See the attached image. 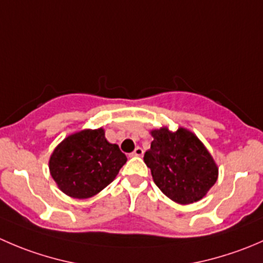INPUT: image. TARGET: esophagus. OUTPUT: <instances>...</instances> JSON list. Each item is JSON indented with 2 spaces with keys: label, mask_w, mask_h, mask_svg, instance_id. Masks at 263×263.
I'll use <instances>...</instances> for the list:
<instances>
[{
  "label": "esophagus",
  "mask_w": 263,
  "mask_h": 263,
  "mask_svg": "<svg viewBox=\"0 0 263 263\" xmlns=\"http://www.w3.org/2000/svg\"><path fill=\"white\" fill-rule=\"evenodd\" d=\"M131 155L132 156H142V155H144V150H142L141 147L137 146L136 148H135V151L131 154Z\"/></svg>",
  "instance_id": "esophagus-1"
}]
</instances>
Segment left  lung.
Masks as SVG:
<instances>
[{"label": "left lung", "instance_id": "left-lung-1", "mask_svg": "<svg viewBox=\"0 0 263 263\" xmlns=\"http://www.w3.org/2000/svg\"><path fill=\"white\" fill-rule=\"evenodd\" d=\"M154 137L144 161L159 190L181 205L200 201L217 181L216 163L193 132L179 127L176 132L161 127Z\"/></svg>", "mask_w": 263, "mask_h": 263}]
</instances>
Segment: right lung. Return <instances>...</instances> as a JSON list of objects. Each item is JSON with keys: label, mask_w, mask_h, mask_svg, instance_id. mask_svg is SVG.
<instances>
[{"label": "right lung", "mask_w": 263, "mask_h": 263, "mask_svg": "<svg viewBox=\"0 0 263 263\" xmlns=\"http://www.w3.org/2000/svg\"><path fill=\"white\" fill-rule=\"evenodd\" d=\"M126 161L118 145L107 141L104 129H82L53 150L49 172L63 193L89 198L115 181Z\"/></svg>", "instance_id": "1"}]
</instances>
